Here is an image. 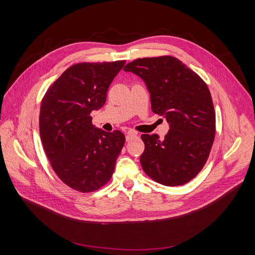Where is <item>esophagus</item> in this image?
<instances>
[{
  "label": "esophagus",
  "mask_w": 255,
  "mask_h": 255,
  "mask_svg": "<svg viewBox=\"0 0 255 255\" xmlns=\"http://www.w3.org/2000/svg\"><path fill=\"white\" fill-rule=\"evenodd\" d=\"M136 137H137V133L133 132V130H129V132L127 133L126 139H127V141H130V140L134 139V138H136Z\"/></svg>",
  "instance_id": "obj_1"
}]
</instances>
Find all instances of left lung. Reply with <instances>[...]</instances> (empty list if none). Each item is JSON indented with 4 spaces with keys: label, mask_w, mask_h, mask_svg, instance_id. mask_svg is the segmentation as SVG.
<instances>
[{
    "label": "left lung",
    "mask_w": 255,
    "mask_h": 255,
    "mask_svg": "<svg viewBox=\"0 0 255 255\" xmlns=\"http://www.w3.org/2000/svg\"><path fill=\"white\" fill-rule=\"evenodd\" d=\"M125 71L144 81L151 109L170 126L164 140L142 134L140 164L145 174L166 186H180L202 170L215 139L216 115L206 83L172 56L130 61Z\"/></svg>",
    "instance_id": "obj_1"
}]
</instances>
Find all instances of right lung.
I'll list each match as a JSON object with an SVG mask.
<instances>
[{
  "label": "right lung",
  "mask_w": 255,
  "mask_h": 255,
  "mask_svg": "<svg viewBox=\"0 0 255 255\" xmlns=\"http://www.w3.org/2000/svg\"><path fill=\"white\" fill-rule=\"evenodd\" d=\"M125 64L72 65L42 98L39 132L45 155L61 182L76 191L87 194L103 187L125 145V134L95 128L90 116L105 104L110 85Z\"/></svg>",
  "instance_id": "obj_1"
}]
</instances>
